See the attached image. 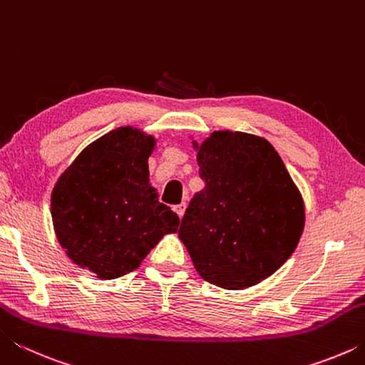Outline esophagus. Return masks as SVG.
Instances as JSON below:
<instances>
[{"label": "esophagus", "instance_id": "34e87169", "mask_svg": "<svg viewBox=\"0 0 365 365\" xmlns=\"http://www.w3.org/2000/svg\"><path fill=\"white\" fill-rule=\"evenodd\" d=\"M174 209H175V212L178 214V217H183V214H185V209H187V202H180V205L175 206Z\"/></svg>", "mask_w": 365, "mask_h": 365}]
</instances>
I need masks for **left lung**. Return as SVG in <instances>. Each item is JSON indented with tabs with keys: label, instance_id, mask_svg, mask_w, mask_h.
I'll use <instances>...</instances> for the list:
<instances>
[{
	"label": "left lung",
	"instance_id": "left-lung-1",
	"mask_svg": "<svg viewBox=\"0 0 365 365\" xmlns=\"http://www.w3.org/2000/svg\"><path fill=\"white\" fill-rule=\"evenodd\" d=\"M193 146L206 185L190 201L178 237L206 282L225 289L256 285L299 243V190L265 138L219 130Z\"/></svg>",
	"mask_w": 365,
	"mask_h": 365
}]
</instances>
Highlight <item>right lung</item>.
Here are the masks:
<instances>
[{
  "instance_id": "1",
  "label": "right lung",
  "mask_w": 365,
  "mask_h": 365,
  "mask_svg": "<svg viewBox=\"0 0 365 365\" xmlns=\"http://www.w3.org/2000/svg\"><path fill=\"white\" fill-rule=\"evenodd\" d=\"M156 140L119 127L78 154L51 193V215L66 255L98 279L138 267L180 219L158 200L148 158Z\"/></svg>"
}]
</instances>
